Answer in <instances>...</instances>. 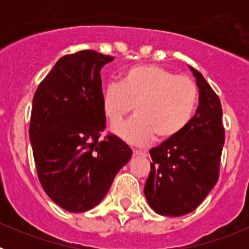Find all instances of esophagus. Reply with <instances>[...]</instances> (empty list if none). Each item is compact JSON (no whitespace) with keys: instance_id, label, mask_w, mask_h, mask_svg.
I'll return each mask as SVG.
<instances>
[{"instance_id":"34e87169","label":"esophagus","mask_w":249,"mask_h":249,"mask_svg":"<svg viewBox=\"0 0 249 249\" xmlns=\"http://www.w3.org/2000/svg\"><path fill=\"white\" fill-rule=\"evenodd\" d=\"M133 156H143V157H146L147 153L143 151H138V149H133Z\"/></svg>"}]
</instances>
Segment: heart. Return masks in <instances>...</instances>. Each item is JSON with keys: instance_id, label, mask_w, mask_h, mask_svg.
<instances>
[{"instance_id": "b5f03b06", "label": "heart", "mask_w": 249, "mask_h": 249, "mask_svg": "<svg viewBox=\"0 0 249 249\" xmlns=\"http://www.w3.org/2000/svg\"><path fill=\"white\" fill-rule=\"evenodd\" d=\"M198 97L195 80L157 65L128 68L120 82L102 89V109L109 124L126 117L135 106L136 116L114 128L116 135L133 144H146L155 136L169 140L190 122Z\"/></svg>"}]
</instances>
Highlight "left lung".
<instances>
[{"label":"left lung","mask_w":249,"mask_h":249,"mask_svg":"<svg viewBox=\"0 0 249 249\" xmlns=\"http://www.w3.org/2000/svg\"><path fill=\"white\" fill-rule=\"evenodd\" d=\"M190 68L199 89L198 108L177 136L149 151L144 184L151 208L171 217L195 211L215 186L224 144L221 101L201 72Z\"/></svg>","instance_id":"8db88e82"}]
</instances>
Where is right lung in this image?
Wrapping results in <instances>:
<instances>
[{
    "label": "right lung",
    "mask_w": 249,
    "mask_h": 249,
    "mask_svg": "<svg viewBox=\"0 0 249 249\" xmlns=\"http://www.w3.org/2000/svg\"><path fill=\"white\" fill-rule=\"evenodd\" d=\"M113 59L89 50L66 54L35 92L30 140L37 176L48 197L70 212L97 206L131 160L122 140H101L106 116L100 72Z\"/></svg>",
    "instance_id": "1"
}]
</instances>
